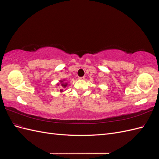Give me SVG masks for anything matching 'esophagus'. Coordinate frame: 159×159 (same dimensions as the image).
<instances>
[{
	"instance_id": "esophagus-1",
	"label": "esophagus",
	"mask_w": 159,
	"mask_h": 159,
	"mask_svg": "<svg viewBox=\"0 0 159 159\" xmlns=\"http://www.w3.org/2000/svg\"><path fill=\"white\" fill-rule=\"evenodd\" d=\"M85 76H84V77H79V78H78L79 80H85Z\"/></svg>"
}]
</instances>
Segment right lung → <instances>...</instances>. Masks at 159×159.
Masks as SVG:
<instances>
[{
    "label": "right lung",
    "mask_w": 159,
    "mask_h": 159,
    "mask_svg": "<svg viewBox=\"0 0 159 159\" xmlns=\"http://www.w3.org/2000/svg\"><path fill=\"white\" fill-rule=\"evenodd\" d=\"M57 85L58 86L59 85L61 86V88H62V89H60V91H61V92H62V91H64V89H65L67 87V86H68V83L66 82L65 80H60V83H58Z\"/></svg>",
    "instance_id": "1"
}]
</instances>
